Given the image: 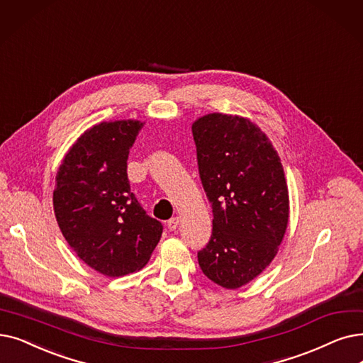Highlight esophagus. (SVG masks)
Masks as SVG:
<instances>
[{
	"label": "esophagus",
	"mask_w": 363,
	"mask_h": 363,
	"mask_svg": "<svg viewBox=\"0 0 363 363\" xmlns=\"http://www.w3.org/2000/svg\"><path fill=\"white\" fill-rule=\"evenodd\" d=\"M178 225H179V216H173L167 220V228L170 231H175L178 228Z\"/></svg>",
	"instance_id": "34e87169"
}]
</instances>
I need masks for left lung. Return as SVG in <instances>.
I'll list each match as a JSON object with an SVG mask.
<instances>
[{
    "mask_svg": "<svg viewBox=\"0 0 363 363\" xmlns=\"http://www.w3.org/2000/svg\"><path fill=\"white\" fill-rule=\"evenodd\" d=\"M199 173L212 203V235L199 265L216 285L238 289L276 257L289 219L280 157L255 123L213 113L193 123Z\"/></svg>",
    "mask_w": 363,
    "mask_h": 363,
    "instance_id": "obj_1",
    "label": "left lung"
}]
</instances>
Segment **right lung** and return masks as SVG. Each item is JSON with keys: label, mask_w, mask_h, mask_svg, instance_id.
Instances as JSON below:
<instances>
[{"label": "right lung", "mask_w": 363, "mask_h": 363, "mask_svg": "<svg viewBox=\"0 0 363 363\" xmlns=\"http://www.w3.org/2000/svg\"><path fill=\"white\" fill-rule=\"evenodd\" d=\"M144 123L102 121L69 148L56 175L53 209L77 257L108 277L143 269L163 225L147 215L128 178V157Z\"/></svg>", "instance_id": "add662e5"}]
</instances>
